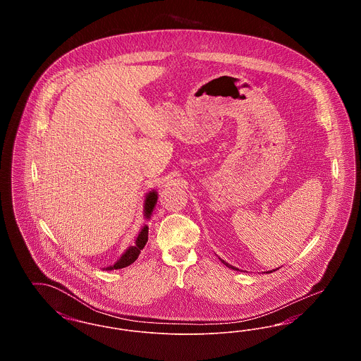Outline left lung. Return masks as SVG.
Instances as JSON below:
<instances>
[{
    "label": "left lung",
    "instance_id": "obj_1",
    "mask_svg": "<svg viewBox=\"0 0 361 361\" xmlns=\"http://www.w3.org/2000/svg\"><path fill=\"white\" fill-rule=\"evenodd\" d=\"M219 259H221V258H219ZM221 261H222V262H224V265H226V267H227V268H231V269H234V271H240V269H238V268H235V267H233V265H230V264H227V262H226V261H224V259H221ZM274 271H276V269H274ZM271 272H272V271H269V274H271Z\"/></svg>",
    "mask_w": 361,
    "mask_h": 361
}]
</instances>
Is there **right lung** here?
<instances>
[{
  "label": "right lung",
  "mask_w": 361,
  "mask_h": 361,
  "mask_svg": "<svg viewBox=\"0 0 361 361\" xmlns=\"http://www.w3.org/2000/svg\"><path fill=\"white\" fill-rule=\"evenodd\" d=\"M157 192L152 190L146 195V199H145V218L146 219H150L152 218V214H153V209H154L155 204H157ZM149 240V227L147 226H143L142 230L139 231L137 234V240L133 246H130L123 255L114 264V265H109V267H105L103 268L104 271H114V269H121V268H126L128 265H131L137 256L140 255V250L145 247L146 242Z\"/></svg>",
  "instance_id": "right-lung-1"
}]
</instances>
